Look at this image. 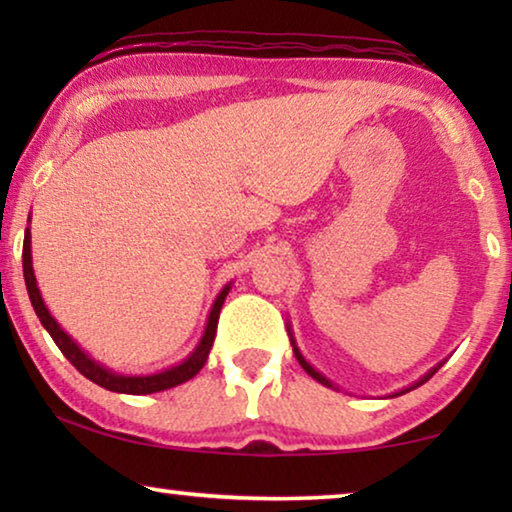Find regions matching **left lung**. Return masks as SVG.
Masks as SVG:
<instances>
[{"instance_id":"obj_1","label":"left lung","mask_w":512,"mask_h":512,"mask_svg":"<svg viewBox=\"0 0 512 512\" xmlns=\"http://www.w3.org/2000/svg\"><path fill=\"white\" fill-rule=\"evenodd\" d=\"M293 352H296V359H298V363H300V366H303V368H305V373H307V375H312V377H314V380H317V382H321V384H326V387H333V384H331V382H328L324 375H321V373H317V370H314V368L310 366V363H307V361L303 359V356H300V352H298V349H296V347H293ZM436 370H438V368H433V370H431V373L424 377V380H419V382H417V387H419V384H424L426 380H431V377H433V375H436ZM403 394H405V391H403Z\"/></svg>"}]
</instances>
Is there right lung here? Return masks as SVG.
<instances>
[{
	"mask_svg": "<svg viewBox=\"0 0 512 512\" xmlns=\"http://www.w3.org/2000/svg\"><path fill=\"white\" fill-rule=\"evenodd\" d=\"M23 275H25V284H27V293H30V300H32V307L34 312H37V317L41 324L48 333H51V338L55 345L60 347V352L67 356L69 361H72V366L79 370L83 377H88L90 382L100 384V387L109 389V391H118V394H153V391H163V389H172L177 387V384H184L191 380L200 373V368L207 363V356H209V349L214 345V338H216V324H219V312H221V305L223 300L228 296V289L226 286L219 293V298H216V303L212 307V314H209V321H207V331L202 335L200 345L195 352L188 356V359L181 363V366H174L170 370H165V373H158V375H146V377H123V375H114L109 373L107 368H102L100 363H95L90 356H86L79 349V345L69 338V335L62 331V328L55 324V319L48 314L44 300L39 296V289H37V279H34V270H32V256H30V233H25V242H23Z\"/></svg>",
	"mask_w": 512,
	"mask_h": 512,
	"instance_id": "right-lung-1",
	"label": "right lung"
}]
</instances>
